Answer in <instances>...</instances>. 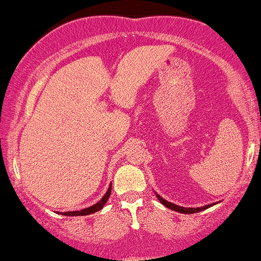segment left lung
<instances>
[{"instance_id": "left-lung-1", "label": "left lung", "mask_w": 261, "mask_h": 261, "mask_svg": "<svg viewBox=\"0 0 261 261\" xmlns=\"http://www.w3.org/2000/svg\"><path fill=\"white\" fill-rule=\"evenodd\" d=\"M155 196L158 197V200H160L161 203H163V205L166 206V207H168L170 210H174V211L180 212V214H195V212L203 211V210L211 207V206H212V203H211V205H206V206H203V207H196V208L195 207H194V208H191V207H181V206L175 205V203L168 202V201H167V200H164L163 197H161L160 195H158V194Z\"/></svg>"}]
</instances>
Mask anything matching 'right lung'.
<instances>
[{
    "label": "right lung",
    "mask_w": 261,
    "mask_h": 261,
    "mask_svg": "<svg viewBox=\"0 0 261 261\" xmlns=\"http://www.w3.org/2000/svg\"><path fill=\"white\" fill-rule=\"evenodd\" d=\"M110 193H112V185H110L109 189H108V191L106 193V195L101 197V200L99 202H97L95 205L91 206V207H87L85 210H81V211H70V212H61L64 216H86V215H91V214H94V212L99 211L104 207V205H106L108 199H109L110 196Z\"/></svg>",
    "instance_id": "1"
}]
</instances>
